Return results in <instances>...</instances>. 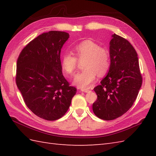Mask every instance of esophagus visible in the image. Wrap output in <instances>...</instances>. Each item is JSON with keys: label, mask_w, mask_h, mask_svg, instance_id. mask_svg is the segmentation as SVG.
Returning a JSON list of instances; mask_svg holds the SVG:
<instances>
[{"label": "esophagus", "mask_w": 156, "mask_h": 156, "mask_svg": "<svg viewBox=\"0 0 156 156\" xmlns=\"http://www.w3.org/2000/svg\"><path fill=\"white\" fill-rule=\"evenodd\" d=\"M81 91L84 92H88L89 91H90V90H88V89H87V88H82Z\"/></svg>", "instance_id": "obj_1"}]
</instances>
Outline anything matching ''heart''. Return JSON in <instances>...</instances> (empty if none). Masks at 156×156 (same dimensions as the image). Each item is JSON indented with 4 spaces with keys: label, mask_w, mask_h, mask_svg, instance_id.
Instances as JSON below:
<instances>
[{
    "label": "heart",
    "mask_w": 156,
    "mask_h": 156,
    "mask_svg": "<svg viewBox=\"0 0 156 156\" xmlns=\"http://www.w3.org/2000/svg\"><path fill=\"white\" fill-rule=\"evenodd\" d=\"M75 55L69 52L63 55L61 60L62 68L66 74L73 75L75 73L79 60H84V70L75 76L73 83L79 88L90 87L98 76H103L110 67V54L108 49L101 47L97 43L85 40L74 48Z\"/></svg>",
    "instance_id": "heart-1"
}]
</instances>
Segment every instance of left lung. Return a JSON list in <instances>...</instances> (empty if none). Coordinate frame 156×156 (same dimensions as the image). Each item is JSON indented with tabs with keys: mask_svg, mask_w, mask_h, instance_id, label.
<instances>
[{
	"mask_svg": "<svg viewBox=\"0 0 156 156\" xmlns=\"http://www.w3.org/2000/svg\"><path fill=\"white\" fill-rule=\"evenodd\" d=\"M111 65L101 84L94 88L97 100L94 115L106 121L125 114L132 105L142 84L137 54L127 39L113 34L109 47Z\"/></svg>",
	"mask_w": 156,
	"mask_h": 156,
	"instance_id": "8db88e82",
	"label": "left lung"
}]
</instances>
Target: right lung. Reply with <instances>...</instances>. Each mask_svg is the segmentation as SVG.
Returning a JSON list of instances; mask_svg holds the SVG:
<instances>
[{"label": "right lung", "instance_id": "obj_1", "mask_svg": "<svg viewBox=\"0 0 156 156\" xmlns=\"http://www.w3.org/2000/svg\"><path fill=\"white\" fill-rule=\"evenodd\" d=\"M68 33H44L23 49L16 63V84L27 107L45 120L60 119L71 105L76 88L62 74L60 53Z\"/></svg>", "mask_w": 156, "mask_h": 156}]
</instances>
